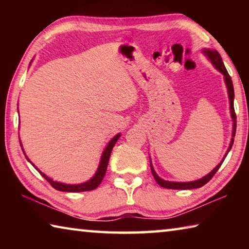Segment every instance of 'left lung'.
Instances as JSON below:
<instances>
[{
	"label": "left lung",
	"mask_w": 249,
	"mask_h": 249,
	"mask_svg": "<svg viewBox=\"0 0 249 249\" xmlns=\"http://www.w3.org/2000/svg\"><path fill=\"white\" fill-rule=\"evenodd\" d=\"M202 53H203L204 56L211 61V64L214 66V68H215L218 71V72H221L223 75H224V81H225V84H226L227 93H229V99H230V112H231V120H233V132H231V140L230 146H229V148H227V151H226V154L224 156V158L222 159V161L218 163V165L215 168H214V169L211 171L210 174L204 176L203 178L197 179V180H195V181H189V182H176V181H167V180L161 179L157 175V172L155 171L153 163H151V159L149 158V160H150V170H151V174H153L154 178L156 180V182H157L160 185V187L166 188V189H175V190H190V189L201 188L202 185L208 183L209 181L211 180V178H212V177L216 174V171L218 170V168L221 167L223 161H224L225 157L227 156V154H229V151L231 150V146H233V142H234V137H235V133H236V114H235V109H234V87H233V82H231V79L230 77V74H229V72H227L224 64H223L222 57L220 56V53H218L215 49L204 48L203 50H202Z\"/></svg>",
	"instance_id": "left-lung-1"
}]
</instances>
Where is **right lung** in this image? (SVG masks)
I'll list each match as a JSON object with an SVG mask.
<instances>
[{"label":"right lung","instance_id":"obj_1","mask_svg":"<svg viewBox=\"0 0 249 249\" xmlns=\"http://www.w3.org/2000/svg\"><path fill=\"white\" fill-rule=\"evenodd\" d=\"M32 64V61H31ZM29 64V65H31ZM121 137V133H119L117 135H115L114 137L112 138L111 141L108 142V144L105 147L102 156H101V160H100V163H99V167L98 169H96V172L94 174V176L92 177L91 179H89L86 182H82V183H78V184H68V183H64V182H58V181H53L52 178H49L48 176H46L44 172H41L38 168H37L34 163L29 160V158L26 156L23 148V145L22 142H20L19 140V144L20 147H22V150L25 155V157L28 160L29 162L32 163V166L35 168V169L39 172V174L44 177V178L48 181V182L53 185V188L56 189L58 191H64V192H84V191H91V190H94L100 185V183L102 182V180L105 176V172H107V165H108V160H109V156H111L112 153V149L114 145L116 144V142L119 141V138Z\"/></svg>","mask_w":249,"mask_h":249}]
</instances>
